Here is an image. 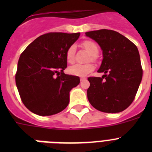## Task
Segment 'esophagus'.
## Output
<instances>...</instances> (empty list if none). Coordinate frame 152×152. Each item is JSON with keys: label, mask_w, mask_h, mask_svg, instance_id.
I'll return each mask as SVG.
<instances>
[{"label": "esophagus", "mask_w": 152, "mask_h": 152, "mask_svg": "<svg viewBox=\"0 0 152 152\" xmlns=\"http://www.w3.org/2000/svg\"><path fill=\"white\" fill-rule=\"evenodd\" d=\"M86 77H81L80 78V81H81V82H82V81H84V80H86Z\"/></svg>", "instance_id": "obj_1"}]
</instances>
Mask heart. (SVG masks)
<instances>
[{"instance_id": "b5f03b06", "label": "heart", "mask_w": 152, "mask_h": 152, "mask_svg": "<svg viewBox=\"0 0 152 152\" xmlns=\"http://www.w3.org/2000/svg\"><path fill=\"white\" fill-rule=\"evenodd\" d=\"M83 47L85 50L92 55V59H94L95 57V55L97 54L98 52V46L94 42L91 41V40H86L83 42ZM75 45H71L68 48L66 52V58L68 62L72 63L75 61ZM94 69V66L92 64H76L68 68V72L70 74L78 76V77H85L88 75H89L93 70Z\"/></svg>"}]
</instances>
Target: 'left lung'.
Instances as JSON below:
<instances>
[{"mask_svg":"<svg viewBox=\"0 0 152 152\" xmlns=\"http://www.w3.org/2000/svg\"><path fill=\"white\" fill-rule=\"evenodd\" d=\"M98 43L103 60L97 72L102 77H88V98L97 110L116 113L132 103L142 78V68L138 48L118 32L109 29L85 33Z\"/></svg>","mask_w":152,"mask_h":152,"instance_id":"left-lung-1","label":"left lung"}]
</instances>
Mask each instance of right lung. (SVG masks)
<instances>
[{"instance_id":"1","label":"right lung","mask_w":152,"mask_h":152,"mask_svg":"<svg viewBox=\"0 0 152 152\" xmlns=\"http://www.w3.org/2000/svg\"><path fill=\"white\" fill-rule=\"evenodd\" d=\"M80 33H49L31 42L19 58L16 84L23 103L33 113L51 116L69 103L71 90L80 83L77 76L65 75L66 52ZM61 73L58 77L55 74Z\"/></svg>"}]
</instances>
